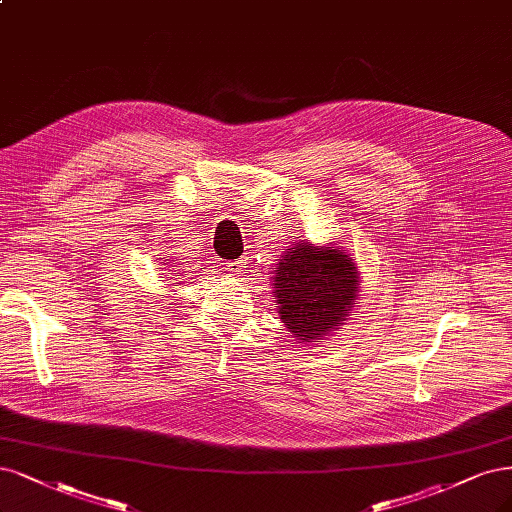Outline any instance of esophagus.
<instances>
[{"mask_svg": "<svg viewBox=\"0 0 512 512\" xmlns=\"http://www.w3.org/2000/svg\"><path fill=\"white\" fill-rule=\"evenodd\" d=\"M248 264H250L248 258H239V260H233V262H226V267L233 275H241L243 271H248Z\"/></svg>", "mask_w": 512, "mask_h": 512, "instance_id": "obj_1", "label": "esophagus"}]
</instances>
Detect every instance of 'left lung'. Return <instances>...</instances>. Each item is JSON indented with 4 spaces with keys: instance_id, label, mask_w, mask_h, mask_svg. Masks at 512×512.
Wrapping results in <instances>:
<instances>
[{
    "instance_id": "left-lung-1",
    "label": "left lung",
    "mask_w": 512,
    "mask_h": 512,
    "mask_svg": "<svg viewBox=\"0 0 512 512\" xmlns=\"http://www.w3.org/2000/svg\"><path fill=\"white\" fill-rule=\"evenodd\" d=\"M275 296L284 324L311 341L345 322L358 294V271L345 250L298 243L275 271Z\"/></svg>"
}]
</instances>
